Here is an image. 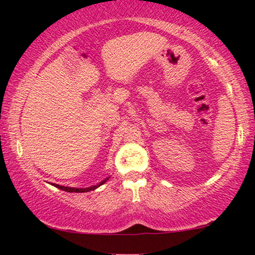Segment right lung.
Segmentation results:
<instances>
[{
	"label": "right lung",
	"mask_w": 255,
	"mask_h": 255,
	"mask_svg": "<svg viewBox=\"0 0 255 255\" xmlns=\"http://www.w3.org/2000/svg\"><path fill=\"white\" fill-rule=\"evenodd\" d=\"M110 179V176L106 177V179L101 181L100 183L95 184V186H90V187H87V188H73V187H65V186H60V184H55L53 183V186L55 188H58V189H61L64 191H67V193H87V191H90V190H94L96 189V188H99L100 186H102V184H104L107 182L108 180Z\"/></svg>",
	"instance_id": "add662e5"
}]
</instances>
